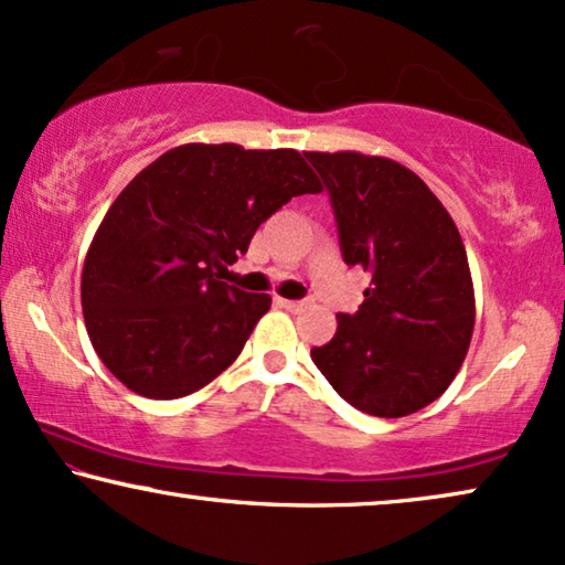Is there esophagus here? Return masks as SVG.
Instances as JSON below:
<instances>
[{
    "label": "esophagus",
    "instance_id": "34e87169",
    "mask_svg": "<svg viewBox=\"0 0 565 565\" xmlns=\"http://www.w3.org/2000/svg\"><path fill=\"white\" fill-rule=\"evenodd\" d=\"M279 305L289 312H301V309L309 307V299H279Z\"/></svg>",
    "mask_w": 565,
    "mask_h": 565
}]
</instances>
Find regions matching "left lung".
<instances>
[{
    "label": "left lung",
    "instance_id": "8db88e82",
    "mask_svg": "<svg viewBox=\"0 0 565 565\" xmlns=\"http://www.w3.org/2000/svg\"><path fill=\"white\" fill-rule=\"evenodd\" d=\"M348 266L371 274L359 312L338 315L312 361L373 417H407L450 386L471 345L476 301L463 241L448 210L402 163L353 150L317 153Z\"/></svg>",
    "mask_w": 565,
    "mask_h": 565
}]
</instances>
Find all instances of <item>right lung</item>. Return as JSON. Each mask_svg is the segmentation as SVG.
Here are the masks:
<instances>
[{"instance_id": "1", "label": "right lung", "mask_w": 565, "mask_h": 565, "mask_svg": "<svg viewBox=\"0 0 565 565\" xmlns=\"http://www.w3.org/2000/svg\"><path fill=\"white\" fill-rule=\"evenodd\" d=\"M322 192L291 148L186 142L146 166L109 206L82 274L94 351L148 399L200 392L241 355L271 297L222 279L260 222Z\"/></svg>"}]
</instances>
